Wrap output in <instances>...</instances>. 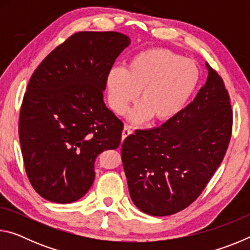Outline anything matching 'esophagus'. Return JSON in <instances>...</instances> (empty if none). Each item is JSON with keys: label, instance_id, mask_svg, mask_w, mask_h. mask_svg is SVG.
I'll use <instances>...</instances> for the list:
<instances>
[{"label": "esophagus", "instance_id": "1", "mask_svg": "<svg viewBox=\"0 0 250 250\" xmlns=\"http://www.w3.org/2000/svg\"><path fill=\"white\" fill-rule=\"evenodd\" d=\"M131 133H132V130H131L128 125H125L124 131H122V140H125V139L128 137V135H130Z\"/></svg>", "mask_w": 250, "mask_h": 250}]
</instances>
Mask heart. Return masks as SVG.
Here are the masks:
<instances>
[{
	"instance_id": "1",
	"label": "heart",
	"mask_w": 250,
	"mask_h": 250,
	"mask_svg": "<svg viewBox=\"0 0 250 250\" xmlns=\"http://www.w3.org/2000/svg\"><path fill=\"white\" fill-rule=\"evenodd\" d=\"M200 80V70L189 59L172 50L151 48L130 59L126 68L115 67L107 76L109 107L122 115L138 98L129 119L140 124L153 117L167 121L184 107Z\"/></svg>"
}]
</instances>
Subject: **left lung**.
Segmentation results:
<instances>
[{"instance_id":"8db88e82","label":"left lung","mask_w":250,"mask_h":250,"mask_svg":"<svg viewBox=\"0 0 250 250\" xmlns=\"http://www.w3.org/2000/svg\"><path fill=\"white\" fill-rule=\"evenodd\" d=\"M208 77L195 98L159 128L137 130L122 143L131 200L143 213L167 216L186 208L221 166L232 129L230 98L221 76Z\"/></svg>"}]
</instances>
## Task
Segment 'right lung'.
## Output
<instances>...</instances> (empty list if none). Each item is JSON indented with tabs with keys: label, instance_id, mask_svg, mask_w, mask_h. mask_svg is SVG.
Wrapping results in <instances>:
<instances>
[{
	"label": "right lung",
	"instance_id": "add662e5",
	"mask_svg": "<svg viewBox=\"0 0 250 250\" xmlns=\"http://www.w3.org/2000/svg\"><path fill=\"white\" fill-rule=\"evenodd\" d=\"M130 44L118 32H78L34 71L21 105L25 171L45 200L82 198L95 180V160L120 146L124 124L104 103L107 76Z\"/></svg>",
	"mask_w": 250,
	"mask_h": 250
}]
</instances>
